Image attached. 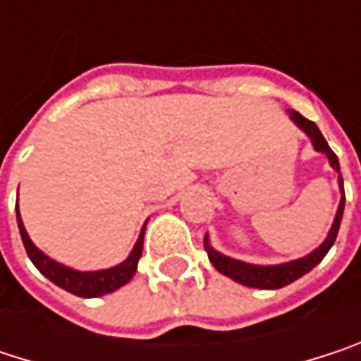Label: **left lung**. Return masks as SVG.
<instances>
[{
  "instance_id": "obj_1",
  "label": "left lung",
  "mask_w": 361,
  "mask_h": 361,
  "mask_svg": "<svg viewBox=\"0 0 361 361\" xmlns=\"http://www.w3.org/2000/svg\"><path fill=\"white\" fill-rule=\"evenodd\" d=\"M290 118L295 121V125H299L312 140L314 148L318 152H324L330 161V167L338 173V185H341V192H343V176H341V167H338V159L336 154L330 150L328 142L324 140V135L320 133L318 125L310 118H305L303 114H299L297 110H288ZM343 209H345V192L341 196V202H338V209H336V215H334V221H332V228L326 236V240L310 255L301 257V259H295V261H288V263H280V265H252V263H245V261H238V259H232V257H226L221 252L213 251L211 245H209V238L204 236V249L209 252V259L213 263V267L236 280L238 284H245V286H251V288H267V290H274V288H282L290 282H295L297 278L305 276L307 271H312L322 259L326 257V252L330 251V247L334 245L336 240V234H338V228H341V219H343Z\"/></svg>"
}]
</instances>
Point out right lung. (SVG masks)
I'll list each match as a JSON object with an SVG mask.
<instances>
[{
	"label": "right lung",
	"instance_id": "obj_1",
	"mask_svg": "<svg viewBox=\"0 0 361 361\" xmlns=\"http://www.w3.org/2000/svg\"><path fill=\"white\" fill-rule=\"evenodd\" d=\"M16 219H18V230H20V238H23V245L27 249L29 259L33 261L37 269L47 278L51 280L56 286L77 295V297H102V295H109L114 293L116 288H121L123 284H127L135 269H137V261L142 257V245H144V230L133 247V251L129 252V257L114 265L109 269H100V271H77V269H71L54 259H49L45 252H41L33 245V240L29 238L25 226H23V219H20V213H18V202H16Z\"/></svg>",
	"mask_w": 361,
	"mask_h": 361
}]
</instances>
